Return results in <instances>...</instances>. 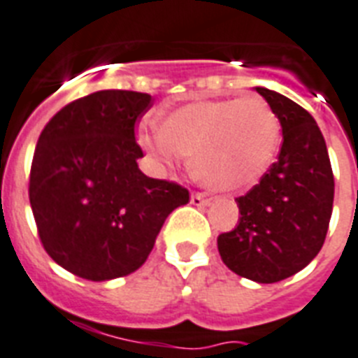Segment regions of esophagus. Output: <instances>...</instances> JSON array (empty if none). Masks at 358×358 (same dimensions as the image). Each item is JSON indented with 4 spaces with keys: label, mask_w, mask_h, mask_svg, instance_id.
Listing matches in <instances>:
<instances>
[{
    "label": "esophagus",
    "mask_w": 358,
    "mask_h": 358,
    "mask_svg": "<svg viewBox=\"0 0 358 358\" xmlns=\"http://www.w3.org/2000/svg\"><path fill=\"white\" fill-rule=\"evenodd\" d=\"M191 204L193 206H209V199L200 193L191 194Z\"/></svg>",
    "instance_id": "1"
}]
</instances>
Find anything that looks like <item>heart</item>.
<instances>
[{"instance_id": "1", "label": "heart", "mask_w": 358, "mask_h": 358, "mask_svg": "<svg viewBox=\"0 0 358 358\" xmlns=\"http://www.w3.org/2000/svg\"><path fill=\"white\" fill-rule=\"evenodd\" d=\"M159 136L139 143L159 164L176 154L191 159L194 176L217 191L250 187L268 171L280 145V121L261 97L196 101L156 121Z\"/></svg>"}]
</instances>
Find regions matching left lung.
Returning a JSON list of instances; mask_svg holds the SVG:
<instances>
[{"mask_svg": "<svg viewBox=\"0 0 358 358\" xmlns=\"http://www.w3.org/2000/svg\"><path fill=\"white\" fill-rule=\"evenodd\" d=\"M283 130L278 159L239 196L241 219L220 234L219 254L229 270L257 283H275L305 268L324 246L335 178L318 124L289 97L255 88Z\"/></svg>", "mask_w": 358, "mask_h": 358, "instance_id": "8db88e82", "label": "left lung"}]
</instances>
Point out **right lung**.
I'll list each match as a JSON object with an SVG mask.
<instances>
[{
  "label": "right lung",
  "mask_w": 358,
  "mask_h": 358,
  "mask_svg": "<svg viewBox=\"0 0 358 358\" xmlns=\"http://www.w3.org/2000/svg\"><path fill=\"white\" fill-rule=\"evenodd\" d=\"M150 106L149 94L95 92L66 104L38 138L29 176L38 237L78 278L138 270L171 211L189 202L185 187L139 171L136 124Z\"/></svg>",
  "instance_id": "add662e5"
}]
</instances>
